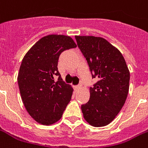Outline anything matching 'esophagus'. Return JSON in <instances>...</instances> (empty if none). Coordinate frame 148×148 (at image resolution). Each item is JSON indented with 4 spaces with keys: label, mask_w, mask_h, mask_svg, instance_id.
I'll return each instance as SVG.
<instances>
[{
    "label": "esophagus",
    "mask_w": 148,
    "mask_h": 148,
    "mask_svg": "<svg viewBox=\"0 0 148 148\" xmlns=\"http://www.w3.org/2000/svg\"><path fill=\"white\" fill-rule=\"evenodd\" d=\"M81 88V86H74V90H75L76 91H77V90H80V89Z\"/></svg>",
    "instance_id": "esophagus-1"
}]
</instances>
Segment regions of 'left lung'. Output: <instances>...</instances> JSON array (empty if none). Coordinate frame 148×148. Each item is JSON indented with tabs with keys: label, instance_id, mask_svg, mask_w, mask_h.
Here are the masks:
<instances>
[{
	"label": "left lung",
	"instance_id": "8db88e82",
	"mask_svg": "<svg viewBox=\"0 0 148 148\" xmlns=\"http://www.w3.org/2000/svg\"><path fill=\"white\" fill-rule=\"evenodd\" d=\"M86 58L93 78L98 81L90 87L88 103L81 106L84 119L93 127L109 125L125 103L130 72L119 50L102 37L75 36Z\"/></svg>",
	"mask_w": 148,
	"mask_h": 148
}]
</instances>
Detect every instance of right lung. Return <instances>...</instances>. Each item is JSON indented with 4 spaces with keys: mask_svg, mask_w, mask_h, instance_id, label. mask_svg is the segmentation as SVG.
Listing matches in <instances>:
<instances>
[{
    "mask_svg": "<svg viewBox=\"0 0 148 148\" xmlns=\"http://www.w3.org/2000/svg\"><path fill=\"white\" fill-rule=\"evenodd\" d=\"M76 47L68 36L48 35L23 58L17 77L20 95L26 111L39 124L57 122L71 101L74 90L62 80L57 66L62 51ZM55 76H59L57 82Z\"/></svg>",
    "mask_w": 148,
    "mask_h": 148,
    "instance_id": "1",
    "label": "right lung"
}]
</instances>
